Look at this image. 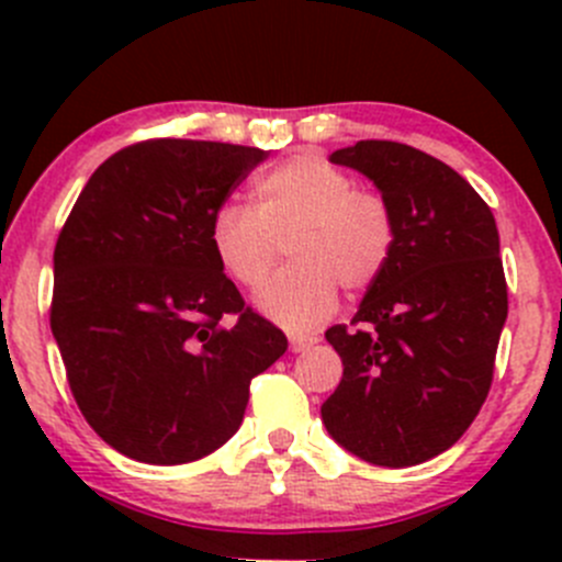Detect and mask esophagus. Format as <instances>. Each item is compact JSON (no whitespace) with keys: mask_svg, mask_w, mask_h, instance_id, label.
I'll return each mask as SVG.
<instances>
[{"mask_svg":"<svg viewBox=\"0 0 562 562\" xmlns=\"http://www.w3.org/2000/svg\"><path fill=\"white\" fill-rule=\"evenodd\" d=\"M315 342H317V337H313V334H291V350H293V353H302V350L313 348Z\"/></svg>","mask_w":562,"mask_h":562,"instance_id":"34e87169","label":"esophagus"}]
</instances>
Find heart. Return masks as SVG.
Wrapping results in <instances>:
<instances>
[{
	"label": "heart",
	"mask_w": 562,
	"mask_h": 562,
	"mask_svg": "<svg viewBox=\"0 0 562 562\" xmlns=\"http://www.w3.org/2000/svg\"><path fill=\"white\" fill-rule=\"evenodd\" d=\"M252 209L223 203L209 245L241 288H260L285 241L291 263L258 293V307L291 331H307L337 307V285L356 293L386 271L396 225L381 192L313 155L282 160L255 179Z\"/></svg>",
	"instance_id": "heart-1"
}]
</instances>
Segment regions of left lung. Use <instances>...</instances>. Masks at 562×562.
<instances>
[{"mask_svg": "<svg viewBox=\"0 0 562 562\" xmlns=\"http://www.w3.org/2000/svg\"><path fill=\"white\" fill-rule=\"evenodd\" d=\"M328 160L375 181L396 239L350 326L326 331L345 370L321 416L350 454L411 468L451 449L490 394L508 315L501 236L484 198L427 151L359 140Z\"/></svg>", "mask_w": 562, "mask_h": 562, "instance_id": "8db88e82", "label": "left lung"}]
</instances>
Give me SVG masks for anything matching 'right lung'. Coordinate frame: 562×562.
Instances as JSON below:
<instances>
[{"label": "right lung", "instance_id": "1", "mask_svg": "<svg viewBox=\"0 0 562 562\" xmlns=\"http://www.w3.org/2000/svg\"><path fill=\"white\" fill-rule=\"evenodd\" d=\"M269 151L155 138L111 155L54 249L50 331L89 427L119 454L184 464L241 427L249 383L288 350L209 245Z\"/></svg>", "mask_w": 562, "mask_h": 562}]
</instances>
